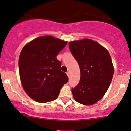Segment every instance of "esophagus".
I'll return each mask as SVG.
<instances>
[{"mask_svg": "<svg viewBox=\"0 0 131 131\" xmlns=\"http://www.w3.org/2000/svg\"><path fill=\"white\" fill-rule=\"evenodd\" d=\"M67 73V76H68V77H70V72H67V73Z\"/></svg>", "mask_w": 131, "mask_h": 131, "instance_id": "obj_1", "label": "esophagus"}]
</instances>
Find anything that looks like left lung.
<instances>
[{"label": "left lung", "mask_w": 131, "mask_h": 131, "mask_svg": "<svg viewBox=\"0 0 131 131\" xmlns=\"http://www.w3.org/2000/svg\"><path fill=\"white\" fill-rule=\"evenodd\" d=\"M69 45L80 70V82L72 89L73 98L79 103L93 105L103 98L112 80L111 56L105 48L89 39L70 42Z\"/></svg>", "instance_id": "1"}]
</instances>
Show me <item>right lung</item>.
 Returning a JSON list of instances; mask_svg holds the SVG:
<instances>
[{"label": "right lung", "mask_w": 131, "mask_h": 131, "mask_svg": "<svg viewBox=\"0 0 131 131\" xmlns=\"http://www.w3.org/2000/svg\"><path fill=\"white\" fill-rule=\"evenodd\" d=\"M67 42L51 36H41L22 49L18 60L22 86L27 95L39 103L53 101L69 78L61 71L59 52Z\"/></svg>", "instance_id": "right-lung-1"}]
</instances>
